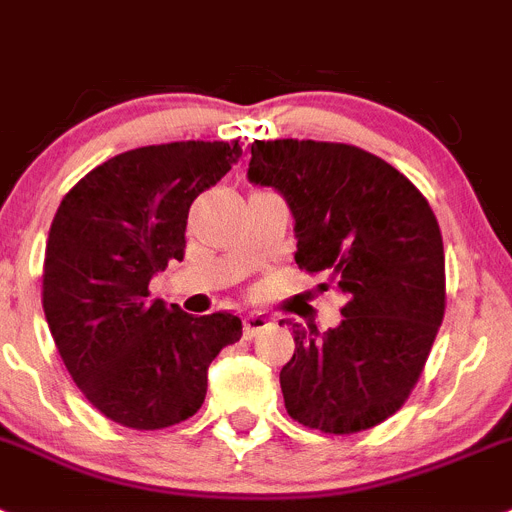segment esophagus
I'll return each instance as SVG.
<instances>
[{"label": "esophagus", "instance_id": "34e87169", "mask_svg": "<svg viewBox=\"0 0 512 512\" xmlns=\"http://www.w3.org/2000/svg\"><path fill=\"white\" fill-rule=\"evenodd\" d=\"M270 324V319L268 317H262V314H247V317H244V337H255L257 332H262L265 330V327H268Z\"/></svg>", "mask_w": 512, "mask_h": 512}]
</instances>
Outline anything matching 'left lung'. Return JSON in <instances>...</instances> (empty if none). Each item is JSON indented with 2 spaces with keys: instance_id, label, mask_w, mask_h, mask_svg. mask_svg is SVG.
<instances>
[{
  "instance_id": "1",
  "label": "left lung",
  "mask_w": 512,
  "mask_h": 512,
  "mask_svg": "<svg viewBox=\"0 0 512 512\" xmlns=\"http://www.w3.org/2000/svg\"><path fill=\"white\" fill-rule=\"evenodd\" d=\"M247 180L283 195L296 265L345 299L327 332L293 324L296 350L281 368L288 415L335 435L379 425L415 389L446 311L433 208L402 172L348 144L255 141Z\"/></svg>"
}]
</instances>
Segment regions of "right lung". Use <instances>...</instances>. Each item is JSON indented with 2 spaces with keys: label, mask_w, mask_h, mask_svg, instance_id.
<instances>
[{
  "label": "right lung",
  "mask_w": 512,
  "mask_h": 512,
  "mask_svg": "<svg viewBox=\"0 0 512 512\" xmlns=\"http://www.w3.org/2000/svg\"><path fill=\"white\" fill-rule=\"evenodd\" d=\"M237 141L123 151L64 195L48 231L43 311L74 384L108 420L159 430L201 410L208 366L242 337L226 311L193 317L149 299L185 257L193 201L239 162Z\"/></svg>",
  "instance_id": "add662e5"
}]
</instances>
